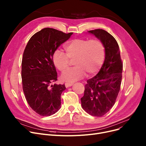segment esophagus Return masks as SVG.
<instances>
[{"label": "esophagus", "instance_id": "1", "mask_svg": "<svg viewBox=\"0 0 146 146\" xmlns=\"http://www.w3.org/2000/svg\"><path fill=\"white\" fill-rule=\"evenodd\" d=\"M73 85V83H65V86L66 88H68V87H70Z\"/></svg>", "mask_w": 146, "mask_h": 146}]
</instances>
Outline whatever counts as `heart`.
I'll return each instance as SVG.
<instances>
[{"label":"heart","mask_w":146,"mask_h":146,"mask_svg":"<svg viewBox=\"0 0 146 146\" xmlns=\"http://www.w3.org/2000/svg\"><path fill=\"white\" fill-rule=\"evenodd\" d=\"M64 48L66 54L57 50L52 57L54 65L61 72L67 70L70 60H74L75 67L61 76V79L64 81L73 82L79 80L85 76V73L88 76H94L100 70L104 62L105 47L98 39H74L67 43Z\"/></svg>","instance_id":"obj_1"}]
</instances>
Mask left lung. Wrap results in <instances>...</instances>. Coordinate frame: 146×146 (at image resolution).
<instances>
[{
  "mask_svg": "<svg viewBox=\"0 0 146 146\" xmlns=\"http://www.w3.org/2000/svg\"><path fill=\"white\" fill-rule=\"evenodd\" d=\"M88 32L103 43L105 58L99 73L87 80L81 103L82 108L89 114L102 117L115 103L120 90L123 64L119 45L112 35L102 29Z\"/></svg>",
  "mask_w": 146,
  "mask_h": 146,
  "instance_id": "1",
  "label": "left lung"
}]
</instances>
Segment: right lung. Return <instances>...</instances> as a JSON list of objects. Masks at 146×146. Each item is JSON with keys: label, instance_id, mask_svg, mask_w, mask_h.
I'll use <instances>...</instances> for the list:
<instances>
[{"label": "right lung", "instance_id": "1", "mask_svg": "<svg viewBox=\"0 0 146 146\" xmlns=\"http://www.w3.org/2000/svg\"><path fill=\"white\" fill-rule=\"evenodd\" d=\"M72 34L45 28L27 44L22 60V88L28 105L40 115L50 116L60 108L61 95L66 88L64 84L51 85L57 80L52 57Z\"/></svg>", "mask_w": 146, "mask_h": 146}]
</instances>
